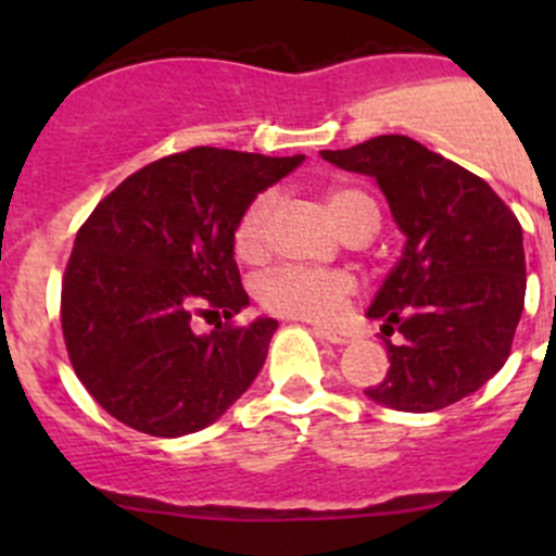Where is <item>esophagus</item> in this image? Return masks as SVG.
Segmentation results:
<instances>
[{
	"label": "esophagus",
	"mask_w": 556,
	"mask_h": 556,
	"mask_svg": "<svg viewBox=\"0 0 556 556\" xmlns=\"http://www.w3.org/2000/svg\"><path fill=\"white\" fill-rule=\"evenodd\" d=\"M314 333L323 336L325 341H330V344L341 346V344H350L352 336L346 333V330H339V328H314Z\"/></svg>",
	"instance_id": "1"
}]
</instances>
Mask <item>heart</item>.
<instances>
[{
  "mask_svg": "<svg viewBox=\"0 0 556 556\" xmlns=\"http://www.w3.org/2000/svg\"><path fill=\"white\" fill-rule=\"evenodd\" d=\"M274 204H277V195L271 190L257 193L237 220L233 250L244 261L261 255L263 244H266V226L274 212ZM328 212L341 231H350L355 226L371 228V233L377 231V204L363 190H333L328 195ZM352 290H355V282H352L350 274L328 271V268L282 266L257 279V301L268 312L282 314V317L314 319V323H328V319L339 317L341 309H344L346 295Z\"/></svg>",
  "mask_w": 556,
  "mask_h": 556,
  "instance_id": "1",
  "label": "heart"
}]
</instances>
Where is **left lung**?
<instances>
[{
	"mask_svg": "<svg viewBox=\"0 0 556 556\" xmlns=\"http://www.w3.org/2000/svg\"><path fill=\"white\" fill-rule=\"evenodd\" d=\"M323 159L377 179L406 233L368 309L401 341L382 339L390 371L366 395L417 414L463 401L511 355L527 288L517 215L484 179L401 134Z\"/></svg>",
	"mask_w": 556,
	"mask_h": 556,
	"instance_id": "8db88e82",
	"label": "left lung"
}]
</instances>
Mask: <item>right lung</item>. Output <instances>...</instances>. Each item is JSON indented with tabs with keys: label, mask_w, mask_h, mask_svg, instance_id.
<instances>
[{
	"label": "right lung",
	"mask_w": 556,
	"mask_h": 556,
	"mask_svg": "<svg viewBox=\"0 0 556 556\" xmlns=\"http://www.w3.org/2000/svg\"><path fill=\"white\" fill-rule=\"evenodd\" d=\"M304 155L193 148L123 179L77 231L61 330L77 379L139 433L177 439L226 414L266 361L277 319L233 325L250 304L233 228ZM195 313L218 317L206 337Z\"/></svg>",
	"instance_id": "right-lung-1"
}]
</instances>
